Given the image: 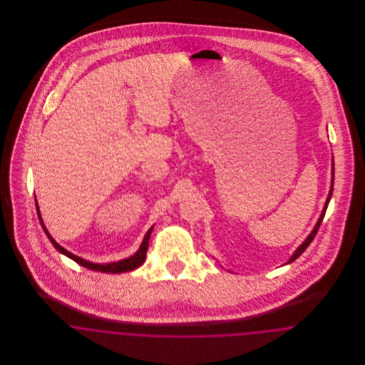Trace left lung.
Returning a JSON list of instances; mask_svg holds the SVG:
<instances>
[{
	"label": "left lung",
	"instance_id": "left-lung-1",
	"mask_svg": "<svg viewBox=\"0 0 365 365\" xmlns=\"http://www.w3.org/2000/svg\"><path fill=\"white\" fill-rule=\"evenodd\" d=\"M332 167H334V164H332ZM332 189H334V168H332V183H331V189L330 194H329V198H327V201H326V205H324V209H323V212H322V215H320V219H319V222L316 223V226L313 228L312 232L309 234V237L305 240V242L302 243L297 250H295L294 255L292 256V259L289 260V262H293L295 259H298L304 252H305V249L311 245L313 240H314V237H316V234H317V231H319V227L322 225V222H323V217H324V215H326V210H327V207H329V202H330L331 195H332ZM287 262V264H289Z\"/></svg>",
	"mask_w": 365,
	"mask_h": 365
}]
</instances>
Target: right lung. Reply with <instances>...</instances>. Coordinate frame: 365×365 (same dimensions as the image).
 Instances as JSON below:
<instances>
[{
    "label": "right lung",
    "mask_w": 365,
    "mask_h": 365,
    "mask_svg": "<svg viewBox=\"0 0 365 365\" xmlns=\"http://www.w3.org/2000/svg\"><path fill=\"white\" fill-rule=\"evenodd\" d=\"M35 205H36V202H35ZM36 213H38L39 222H41V225L43 227V230H45V232H46V235H48V238H49V240H51V242L53 243V246H54L60 253L66 255L67 257H70L72 260L76 261L78 264H81V265L86 267L88 269L100 271V272H106V274H122V272L133 271V269L138 268L139 265H142V264H143V261L146 259V252H148V246H149V238H150V234H152V228L146 232V235H145V238H143V241H142V245H140L138 252H137L133 257L125 259V260L118 261V262H110V264H94V262L83 260V259H81V257H78V256L72 255V253H70L68 250H66L64 247H61L58 243L56 242V241L53 240L52 237H51V234L46 231L45 226H43L42 219H41V213H39V209H38V207H36Z\"/></svg>",
    "instance_id": "obj_1"
}]
</instances>
